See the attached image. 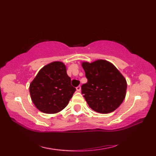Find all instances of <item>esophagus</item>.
<instances>
[{
    "instance_id": "34e87169",
    "label": "esophagus",
    "mask_w": 156,
    "mask_h": 156,
    "mask_svg": "<svg viewBox=\"0 0 156 156\" xmlns=\"http://www.w3.org/2000/svg\"><path fill=\"white\" fill-rule=\"evenodd\" d=\"M76 90H77L78 92H80V90H81V87H80V86H78V87H76Z\"/></svg>"
}]
</instances>
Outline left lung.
Returning a JSON list of instances; mask_svg holds the SVG:
<instances>
[{
    "label": "left lung",
    "instance_id": "1",
    "mask_svg": "<svg viewBox=\"0 0 156 156\" xmlns=\"http://www.w3.org/2000/svg\"><path fill=\"white\" fill-rule=\"evenodd\" d=\"M88 82L82 84V94L92 110L102 114L115 111L124 101L127 81L119 69L105 59L83 62Z\"/></svg>",
    "mask_w": 156,
    "mask_h": 156
}]
</instances>
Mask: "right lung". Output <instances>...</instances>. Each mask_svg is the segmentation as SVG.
Returning <instances> with one entry per match:
<instances>
[{
    "label": "right lung",
    "mask_w": 156,
    "mask_h": 156,
    "mask_svg": "<svg viewBox=\"0 0 156 156\" xmlns=\"http://www.w3.org/2000/svg\"><path fill=\"white\" fill-rule=\"evenodd\" d=\"M75 91L65 64L57 61L44 66L29 86L31 100L36 108L47 114L63 110Z\"/></svg>",
    "instance_id": "1"
}]
</instances>
